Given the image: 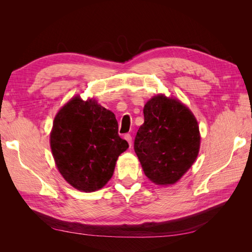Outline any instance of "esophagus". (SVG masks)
<instances>
[{
  "label": "esophagus",
  "instance_id": "34e87169",
  "mask_svg": "<svg viewBox=\"0 0 252 252\" xmlns=\"http://www.w3.org/2000/svg\"><path fill=\"white\" fill-rule=\"evenodd\" d=\"M124 138H125V140L128 142V144L130 145V146H131V143H132V138H131V135L129 134V133H127V134H125Z\"/></svg>",
  "mask_w": 252,
  "mask_h": 252
}]
</instances>
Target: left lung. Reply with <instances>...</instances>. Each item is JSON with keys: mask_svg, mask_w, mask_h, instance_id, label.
I'll return each mask as SVG.
<instances>
[{"mask_svg": "<svg viewBox=\"0 0 252 252\" xmlns=\"http://www.w3.org/2000/svg\"><path fill=\"white\" fill-rule=\"evenodd\" d=\"M144 124L134 139V151L144 173L158 185L178 182L200 149L197 122L185 105L157 95L144 106Z\"/></svg>", "mask_w": 252, "mask_h": 252, "instance_id": "8db88e82", "label": "left lung"}]
</instances>
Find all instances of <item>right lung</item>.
Masks as SVG:
<instances>
[{
	"label": "right lung",
	"mask_w": 252,
	"mask_h": 252,
	"mask_svg": "<svg viewBox=\"0 0 252 252\" xmlns=\"http://www.w3.org/2000/svg\"><path fill=\"white\" fill-rule=\"evenodd\" d=\"M114 114L96 101L75 96L53 122L50 146L59 171L71 186L95 191L112 177L119 156L128 148Z\"/></svg>",
	"instance_id": "1"
}]
</instances>
